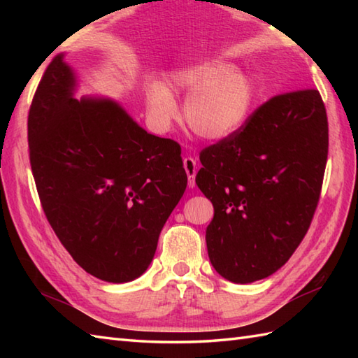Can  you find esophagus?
Returning <instances> with one entry per match:
<instances>
[{"label": "esophagus", "mask_w": 358, "mask_h": 358, "mask_svg": "<svg viewBox=\"0 0 358 358\" xmlns=\"http://www.w3.org/2000/svg\"><path fill=\"white\" fill-rule=\"evenodd\" d=\"M185 164V171L187 173V181H189V187L195 186V175H196V162L192 157H186L183 159Z\"/></svg>", "instance_id": "obj_1"}]
</instances>
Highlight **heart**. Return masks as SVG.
Segmentation results:
<instances>
[{
  "label": "heart",
  "instance_id": "obj_1",
  "mask_svg": "<svg viewBox=\"0 0 358 358\" xmlns=\"http://www.w3.org/2000/svg\"><path fill=\"white\" fill-rule=\"evenodd\" d=\"M173 85L191 92L185 103L189 129L204 140L220 141L235 134L252 108L255 90L246 73L226 62H206L173 73ZM146 103L158 126H167L177 117V100L169 87L152 83Z\"/></svg>",
  "mask_w": 358,
  "mask_h": 358
}]
</instances>
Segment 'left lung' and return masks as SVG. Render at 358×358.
Here are the masks:
<instances>
[{
    "mask_svg": "<svg viewBox=\"0 0 358 358\" xmlns=\"http://www.w3.org/2000/svg\"><path fill=\"white\" fill-rule=\"evenodd\" d=\"M328 144L320 92L303 89L272 96L201 150L195 183L214 204L206 245L220 275L252 283L291 258L320 199Z\"/></svg>",
    "mask_w": 358,
    "mask_h": 358,
    "instance_id": "left-lung-1",
    "label": "left lung"
}]
</instances>
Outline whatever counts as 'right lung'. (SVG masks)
Segmentation results:
<instances>
[{
	"mask_svg": "<svg viewBox=\"0 0 358 358\" xmlns=\"http://www.w3.org/2000/svg\"><path fill=\"white\" fill-rule=\"evenodd\" d=\"M63 58L52 59L29 109L36 191L73 260L96 278L126 283L149 268L186 191L181 148L148 134L109 98L78 101Z\"/></svg>",
	"mask_w": 358,
	"mask_h": 358,
	"instance_id": "add662e5",
	"label": "right lung"
}]
</instances>
